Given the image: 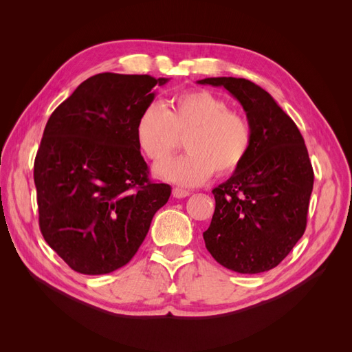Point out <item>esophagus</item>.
<instances>
[{"instance_id":"34e87169","label":"esophagus","mask_w":352,"mask_h":352,"mask_svg":"<svg viewBox=\"0 0 352 352\" xmlns=\"http://www.w3.org/2000/svg\"><path fill=\"white\" fill-rule=\"evenodd\" d=\"M189 195V190L182 188H173V197L175 198H185Z\"/></svg>"}]
</instances>
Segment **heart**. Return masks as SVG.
<instances>
[{
    "mask_svg": "<svg viewBox=\"0 0 352 352\" xmlns=\"http://www.w3.org/2000/svg\"><path fill=\"white\" fill-rule=\"evenodd\" d=\"M136 141L146 158L162 163L186 136L188 153L155 168L160 177L184 186H198L212 173L229 175L248 158L254 131L243 114L230 110L226 100L207 89L175 95L170 109L150 102L135 126Z\"/></svg>",
    "mask_w": 352,
    "mask_h": 352,
    "instance_id": "obj_1",
    "label": "heart"
}]
</instances>
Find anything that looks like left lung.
Returning a JSON list of instances; mask_svg holds the SVG:
<instances>
[{
    "label": "left lung",
    "mask_w": 352,
    "mask_h": 352,
    "mask_svg": "<svg viewBox=\"0 0 352 352\" xmlns=\"http://www.w3.org/2000/svg\"><path fill=\"white\" fill-rule=\"evenodd\" d=\"M201 85L223 87L247 113L254 131L248 158L216 199L210 228L202 233L219 264L238 273L276 267L304 235L314 172L304 138L272 95L242 78H207Z\"/></svg>",
    "instance_id": "left-lung-1"
}]
</instances>
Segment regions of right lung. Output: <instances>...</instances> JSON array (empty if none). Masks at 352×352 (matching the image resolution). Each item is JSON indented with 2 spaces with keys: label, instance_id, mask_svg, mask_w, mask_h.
Returning a JSON list of instances; mask_svg holds the SVG:
<instances>
[{
  "label": "right lung",
  "instance_id": "1",
  "mask_svg": "<svg viewBox=\"0 0 352 352\" xmlns=\"http://www.w3.org/2000/svg\"><path fill=\"white\" fill-rule=\"evenodd\" d=\"M167 80L95 74L47 122L34 164L39 229L74 272L105 274L129 263L172 194L148 177L135 133L153 88Z\"/></svg>",
  "mask_w": 352,
  "mask_h": 352
}]
</instances>
